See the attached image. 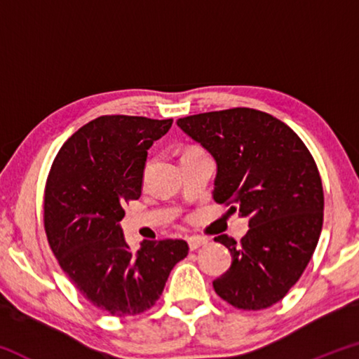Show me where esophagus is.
I'll use <instances>...</instances> for the list:
<instances>
[{
	"label": "esophagus",
	"mask_w": 359,
	"mask_h": 359,
	"mask_svg": "<svg viewBox=\"0 0 359 359\" xmlns=\"http://www.w3.org/2000/svg\"><path fill=\"white\" fill-rule=\"evenodd\" d=\"M205 244H208V241L203 238H198V236H191V238H188V247H190V250H196V248Z\"/></svg>",
	"instance_id": "1"
}]
</instances>
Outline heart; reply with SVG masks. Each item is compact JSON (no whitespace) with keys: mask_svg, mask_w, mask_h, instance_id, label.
I'll list each match as a JSON object with an SVG mask.
<instances>
[{"mask_svg":"<svg viewBox=\"0 0 359 359\" xmlns=\"http://www.w3.org/2000/svg\"><path fill=\"white\" fill-rule=\"evenodd\" d=\"M191 151H193V150H191ZM187 154H188V151H187Z\"/></svg>","mask_w":359,"mask_h":359,"instance_id":"b5f03b06","label":"heart"}]
</instances>
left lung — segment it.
I'll return each instance as SVG.
<instances>
[{
	"instance_id": "8db88e82",
	"label": "left lung",
	"mask_w": 359,
	"mask_h": 359,
	"mask_svg": "<svg viewBox=\"0 0 359 359\" xmlns=\"http://www.w3.org/2000/svg\"><path fill=\"white\" fill-rule=\"evenodd\" d=\"M177 126L214 156L215 203L250 226L241 242L215 238L233 257L215 293L244 311L271 307L299 280L323 226V185L311 151L283 121L248 107L190 115Z\"/></svg>"
}]
</instances>
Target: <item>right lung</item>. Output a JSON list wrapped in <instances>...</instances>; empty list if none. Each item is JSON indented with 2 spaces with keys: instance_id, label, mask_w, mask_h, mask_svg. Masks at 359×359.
<instances>
[{
  "instance_id": "obj_1",
  "label": "right lung",
  "mask_w": 359,
  "mask_h": 359,
  "mask_svg": "<svg viewBox=\"0 0 359 359\" xmlns=\"http://www.w3.org/2000/svg\"><path fill=\"white\" fill-rule=\"evenodd\" d=\"M171 125L172 118L102 115L63 144L48 172V245L85 299L112 317L149 311L188 255L180 239L142 241L131 252L120 226L123 204L141 196L147 150Z\"/></svg>"
}]
</instances>
